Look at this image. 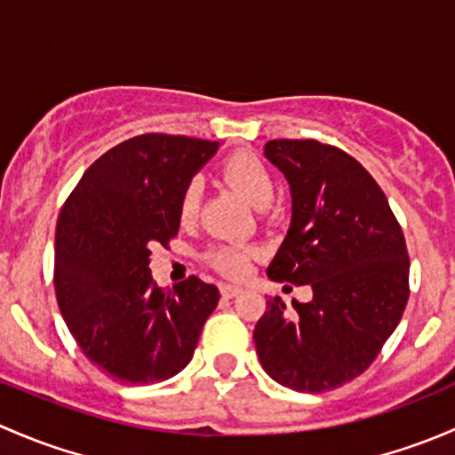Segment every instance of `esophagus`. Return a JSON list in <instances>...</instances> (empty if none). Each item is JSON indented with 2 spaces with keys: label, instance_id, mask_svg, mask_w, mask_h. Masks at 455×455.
<instances>
[{
  "label": "esophagus",
  "instance_id": "1",
  "mask_svg": "<svg viewBox=\"0 0 455 455\" xmlns=\"http://www.w3.org/2000/svg\"><path fill=\"white\" fill-rule=\"evenodd\" d=\"M220 292H222L224 297H235V295H240L242 288L233 286V283H220Z\"/></svg>",
  "mask_w": 455,
  "mask_h": 455
}]
</instances>
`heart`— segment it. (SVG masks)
Here are the masks:
<instances>
[{"mask_svg": "<svg viewBox=\"0 0 455 455\" xmlns=\"http://www.w3.org/2000/svg\"><path fill=\"white\" fill-rule=\"evenodd\" d=\"M222 176L231 187H235L251 204L264 209L273 202L275 178L268 164L255 151L240 149L227 156L222 163ZM200 209V185L198 180H189L180 191L178 200V218L182 224H191L198 218ZM257 255V249L242 242H218L211 244L202 253V259L227 277H242L249 270L251 259Z\"/></svg>", "mask_w": 455, "mask_h": 455, "instance_id": "b5f03b06", "label": "heart"}]
</instances>
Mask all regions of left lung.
Listing matches in <instances>:
<instances>
[{"mask_svg": "<svg viewBox=\"0 0 455 455\" xmlns=\"http://www.w3.org/2000/svg\"><path fill=\"white\" fill-rule=\"evenodd\" d=\"M264 154L292 194L291 228L266 273L308 283L313 299L288 310L273 297L253 330L257 355L277 383L328 392L363 374L401 321L410 299L405 235L379 182L339 147L277 139Z\"/></svg>", "mask_w": 455, "mask_h": 455, "instance_id": "left-lung-1", "label": "left lung"}]
</instances>
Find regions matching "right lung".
<instances>
[{
    "mask_svg": "<svg viewBox=\"0 0 455 455\" xmlns=\"http://www.w3.org/2000/svg\"><path fill=\"white\" fill-rule=\"evenodd\" d=\"M218 142L140 134L105 151L63 202L54 235L57 304L84 355L121 383L149 385L194 356L220 301L189 275L173 288L151 279L149 255L178 235V200Z\"/></svg>",
    "mask_w": 455,
    "mask_h": 455,
    "instance_id": "right-lung-1",
    "label": "right lung"
}]
</instances>
